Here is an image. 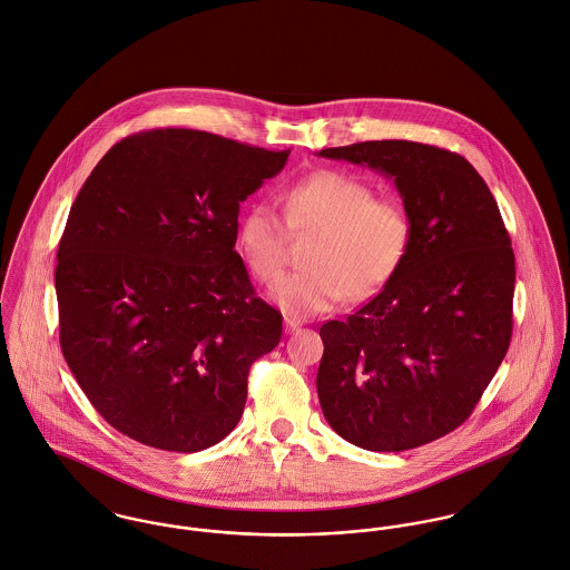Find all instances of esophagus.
Instances as JSON below:
<instances>
[{"instance_id":"1","label":"esophagus","mask_w":570,"mask_h":570,"mask_svg":"<svg viewBox=\"0 0 570 570\" xmlns=\"http://www.w3.org/2000/svg\"><path fill=\"white\" fill-rule=\"evenodd\" d=\"M303 324H301V320H296V317H285V333H294V331H298Z\"/></svg>"}]
</instances>
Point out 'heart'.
<instances>
[{
	"label": "heart",
	"instance_id": "b5f03b06",
	"mask_svg": "<svg viewBox=\"0 0 570 570\" xmlns=\"http://www.w3.org/2000/svg\"><path fill=\"white\" fill-rule=\"evenodd\" d=\"M292 237L313 242L307 269L283 278L274 303L296 317L335 307L346 296L363 301L385 287L407 259L414 242L410 208L396 198H374V187L342 169H317L283 191ZM237 250L253 276L272 285L287 263V232L276 210L257 203L237 226Z\"/></svg>",
	"mask_w": 570,
	"mask_h": 570
}]
</instances>
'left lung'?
Wrapping results in <instances>:
<instances>
[{
	"instance_id": "1",
	"label": "left lung",
	"mask_w": 570,
	"mask_h": 570,
	"mask_svg": "<svg viewBox=\"0 0 570 570\" xmlns=\"http://www.w3.org/2000/svg\"><path fill=\"white\" fill-rule=\"evenodd\" d=\"M392 178L414 219L394 278L346 320L322 324V414L351 444L401 453L458 429L512 340L517 265L501 210L464 156L415 141L317 153Z\"/></svg>"
}]
</instances>
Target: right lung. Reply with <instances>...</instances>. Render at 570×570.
I'll return each mask as SVG.
<instances>
[{
  "instance_id": "1",
  "label": "right lung",
  "mask_w": 570,
  "mask_h": 570,
  "mask_svg": "<svg viewBox=\"0 0 570 570\" xmlns=\"http://www.w3.org/2000/svg\"><path fill=\"white\" fill-rule=\"evenodd\" d=\"M287 156L156 128L115 144L82 185L53 274L60 348L119 433L196 453L237 426L250 365L283 335L235 250L239 205Z\"/></svg>"
}]
</instances>
